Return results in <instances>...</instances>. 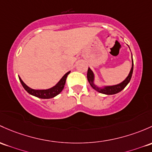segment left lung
I'll list each match as a JSON object with an SVG mask.
<instances>
[{"instance_id":"left-lung-1","label":"left lung","mask_w":152,"mask_h":152,"mask_svg":"<svg viewBox=\"0 0 152 152\" xmlns=\"http://www.w3.org/2000/svg\"><path fill=\"white\" fill-rule=\"evenodd\" d=\"M132 72H133V60H132V68H131L130 73H129L127 78L124 81H122V82L119 83V84H115V85H104L102 86V87H99L97 84H95V74H94L93 71L90 69V68H89L88 71H87V79H88V81L89 84L91 85V87L95 89V90L100 92V93L105 94V95H114V94L121 92L128 84V83L130 82L131 79V77H132Z\"/></svg>"}]
</instances>
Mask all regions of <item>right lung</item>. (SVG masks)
Instances as JSON below:
<instances>
[{"label": "right lung", "instance_id": "right-lung-1", "mask_svg": "<svg viewBox=\"0 0 152 152\" xmlns=\"http://www.w3.org/2000/svg\"><path fill=\"white\" fill-rule=\"evenodd\" d=\"M70 72L68 71L65 73V75L61 78L60 81L55 84V86H53L51 88L47 89H32L30 87H28V85L24 83V81L22 80L21 78L19 76V79H20V82H21L22 87H24V89L28 92V93L30 94L31 95H33L35 97H39V98L41 99H49L52 98V97L57 96V95L60 93L63 90L64 87H65V81H66V79L68 75L69 74Z\"/></svg>", "mask_w": 152, "mask_h": 152}]
</instances>
